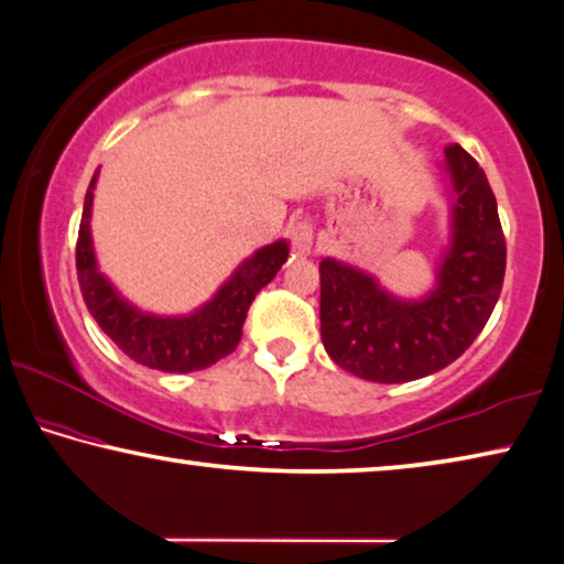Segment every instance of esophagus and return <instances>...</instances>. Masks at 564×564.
<instances>
[{"label": "esophagus", "mask_w": 564, "mask_h": 564, "mask_svg": "<svg viewBox=\"0 0 564 564\" xmlns=\"http://www.w3.org/2000/svg\"><path fill=\"white\" fill-rule=\"evenodd\" d=\"M291 248L296 256H308L314 248V228L308 220H299L291 225Z\"/></svg>", "instance_id": "34e87169"}]
</instances>
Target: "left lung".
<instances>
[{
	"label": "left lung",
	"mask_w": 564,
	"mask_h": 564,
	"mask_svg": "<svg viewBox=\"0 0 564 564\" xmlns=\"http://www.w3.org/2000/svg\"><path fill=\"white\" fill-rule=\"evenodd\" d=\"M441 170L451 240L425 296H394L372 273L336 258L318 263L324 349L362 380L410 382L456 362L499 301L507 242L489 180L458 144L445 149Z\"/></svg>",
	"instance_id": "left-lung-1"
}]
</instances>
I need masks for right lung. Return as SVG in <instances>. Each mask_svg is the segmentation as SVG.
<instances>
[{
  "label": "right lung",
  "instance_id": "add662e5",
  "mask_svg": "<svg viewBox=\"0 0 564 564\" xmlns=\"http://www.w3.org/2000/svg\"><path fill=\"white\" fill-rule=\"evenodd\" d=\"M96 182L98 172L90 180L86 202H83L75 265H78L83 301L100 329L111 336V341L126 357L159 372H197L228 357L238 347L256 293L275 279L289 258V242L275 240L271 246L258 248L235 268L230 279L215 291V296L192 314H149L126 301L116 285L98 271L94 235H90Z\"/></svg>",
  "mask_w": 564,
  "mask_h": 564
}]
</instances>
